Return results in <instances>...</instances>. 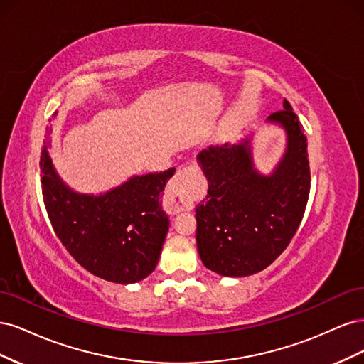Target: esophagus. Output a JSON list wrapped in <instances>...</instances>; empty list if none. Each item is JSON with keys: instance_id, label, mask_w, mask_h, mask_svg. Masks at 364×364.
Returning a JSON list of instances; mask_svg holds the SVG:
<instances>
[{"instance_id": "esophagus-1", "label": "esophagus", "mask_w": 364, "mask_h": 364, "mask_svg": "<svg viewBox=\"0 0 364 364\" xmlns=\"http://www.w3.org/2000/svg\"><path fill=\"white\" fill-rule=\"evenodd\" d=\"M200 188V181L193 167H181L176 171L167 188V203L171 211L179 213L191 209Z\"/></svg>"}]
</instances>
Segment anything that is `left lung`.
<instances>
[{"label": "left lung", "mask_w": 364, "mask_h": 364, "mask_svg": "<svg viewBox=\"0 0 364 364\" xmlns=\"http://www.w3.org/2000/svg\"><path fill=\"white\" fill-rule=\"evenodd\" d=\"M287 149L270 176L253 167L250 139L199 153L208 196L196 206L197 250L205 267L223 277H249L269 267L290 245L310 196L306 136L291 105L273 112Z\"/></svg>", "instance_id": "left-lung-1"}]
</instances>
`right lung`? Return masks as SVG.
I'll list each match as a JSON object with an SVG mask.
<instances>
[{
    "label": "right lung",
    "instance_id": "1",
    "mask_svg": "<svg viewBox=\"0 0 364 364\" xmlns=\"http://www.w3.org/2000/svg\"><path fill=\"white\" fill-rule=\"evenodd\" d=\"M48 134L41 155L42 196L60 243L95 277L132 284L155 270L168 232V217L159 202L176 168L135 176L100 196L79 194L54 171Z\"/></svg>",
    "mask_w": 364,
    "mask_h": 364
}]
</instances>
